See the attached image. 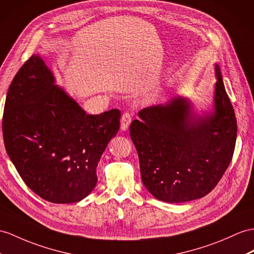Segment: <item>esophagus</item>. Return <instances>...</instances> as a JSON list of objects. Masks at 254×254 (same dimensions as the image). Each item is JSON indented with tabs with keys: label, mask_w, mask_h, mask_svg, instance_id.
<instances>
[{
	"label": "esophagus",
	"mask_w": 254,
	"mask_h": 254,
	"mask_svg": "<svg viewBox=\"0 0 254 254\" xmlns=\"http://www.w3.org/2000/svg\"><path fill=\"white\" fill-rule=\"evenodd\" d=\"M131 120H132V116L130 113H124L123 116H122V120H121V129L123 131H126L127 129L129 128V125H130L131 123Z\"/></svg>",
	"instance_id": "obj_1"
}]
</instances>
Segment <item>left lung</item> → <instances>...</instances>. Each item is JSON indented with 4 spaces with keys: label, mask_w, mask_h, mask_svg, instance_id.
<instances>
[{
    "label": "left lung",
    "mask_w": 254,
    "mask_h": 254,
    "mask_svg": "<svg viewBox=\"0 0 254 254\" xmlns=\"http://www.w3.org/2000/svg\"><path fill=\"white\" fill-rule=\"evenodd\" d=\"M213 107L197 114L189 98L145 108L130 125L141 179L155 198L185 202L210 193L230 165L237 122L218 64Z\"/></svg>",
    "instance_id": "obj_1"
}]
</instances>
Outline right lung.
Here are the masks:
<instances>
[{"label": "right lung", "mask_w": 254, "mask_h": 254, "mask_svg": "<svg viewBox=\"0 0 254 254\" xmlns=\"http://www.w3.org/2000/svg\"><path fill=\"white\" fill-rule=\"evenodd\" d=\"M4 110L6 152L29 189L54 203L77 202L91 193L99 160L120 130V110L86 113L56 85L39 55L17 72Z\"/></svg>", "instance_id": "obj_1"}]
</instances>
